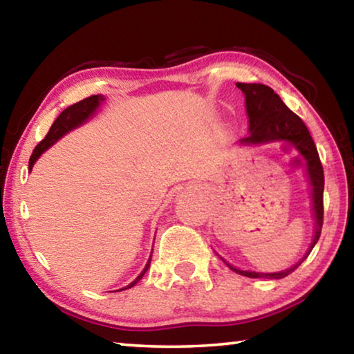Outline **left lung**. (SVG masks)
<instances>
[{"instance_id":"8db88e82","label":"left lung","mask_w":354,"mask_h":354,"mask_svg":"<svg viewBox=\"0 0 354 354\" xmlns=\"http://www.w3.org/2000/svg\"><path fill=\"white\" fill-rule=\"evenodd\" d=\"M237 87L245 93V103H247V112L250 118V136L245 137L242 143H263L272 140H286L295 145L299 154L306 159L308 175L313 185V203H314V215H315V234L310 248L297 266L286 272L279 273H256V272H243L239 268L226 266L232 272L248 278H268V279H281L292 273L301 262L309 256L310 250L319 241L322 234L323 225V187H325V176H323V167L319 158V151L309 134V129L303 120L297 113H293L281 100L273 88L263 84H245L237 82Z\"/></svg>"}]
</instances>
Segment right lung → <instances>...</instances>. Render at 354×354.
<instances>
[{
    "label": "right lung",
    "instance_id": "add662e5",
    "mask_svg": "<svg viewBox=\"0 0 354 354\" xmlns=\"http://www.w3.org/2000/svg\"><path fill=\"white\" fill-rule=\"evenodd\" d=\"M103 100L104 98L101 97V95H92V97H87V98H84L81 101H77V103L71 104L70 107H67V109L62 111L61 115H59L55 120V123L51 124V128H50V131H48V134L45 136V139L39 142L37 147L34 148V151L31 154V159H29V170L32 169L35 160L39 159V156L44 153L46 148H50L53 143L57 142L64 134H67L68 131H71L76 127H80L81 123L86 122V120L91 117L95 111H97V107L100 106V103ZM149 261H151V257L148 259L145 268H143V272L133 281V283L124 287V289H129V287H133L137 283V281L142 279L143 274H145V272L148 270ZM124 289H120V290H124Z\"/></svg>",
    "mask_w": 354,
    "mask_h": 354
}]
</instances>
